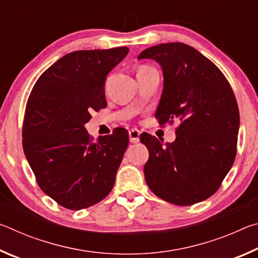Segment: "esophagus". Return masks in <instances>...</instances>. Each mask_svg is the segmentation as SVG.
I'll use <instances>...</instances> for the list:
<instances>
[{
	"label": "esophagus",
	"instance_id": "obj_1",
	"mask_svg": "<svg viewBox=\"0 0 258 258\" xmlns=\"http://www.w3.org/2000/svg\"><path fill=\"white\" fill-rule=\"evenodd\" d=\"M131 143H138L140 141V131L137 128H132L128 132Z\"/></svg>",
	"mask_w": 258,
	"mask_h": 258
}]
</instances>
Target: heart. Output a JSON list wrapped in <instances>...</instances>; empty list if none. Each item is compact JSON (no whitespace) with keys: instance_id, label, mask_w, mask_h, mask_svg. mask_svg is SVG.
Listing matches in <instances>:
<instances>
[{"instance_id":"b5f03b06","label":"heart","mask_w":258,"mask_h":258,"mask_svg":"<svg viewBox=\"0 0 258 258\" xmlns=\"http://www.w3.org/2000/svg\"><path fill=\"white\" fill-rule=\"evenodd\" d=\"M141 68H147V67H141ZM141 68H140V69H141Z\"/></svg>"}]
</instances>
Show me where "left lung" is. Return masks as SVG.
I'll return each instance as SVG.
<instances>
[{
	"label": "left lung",
	"instance_id": "1",
	"mask_svg": "<svg viewBox=\"0 0 258 258\" xmlns=\"http://www.w3.org/2000/svg\"><path fill=\"white\" fill-rule=\"evenodd\" d=\"M143 58L156 60L164 73L157 120L180 123L175 141L165 146L150 134L140 137L149 150L147 184L177 206L203 202L218 190L237 155L240 116L232 87L217 66L184 43L148 47Z\"/></svg>",
	"mask_w": 258,
	"mask_h": 258
}]
</instances>
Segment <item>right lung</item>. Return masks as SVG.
<instances>
[{
    "label": "right lung",
    "mask_w": 258,
    "mask_h": 258,
    "mask_svg": "<svg viewBox=\"0 0 258 258\" xmlns=\"http://www.w3.org/2000/svg\"><path fill=\"white\" fill-rule=\"evenodd\" d=\"M128 47L68 53L38 77L26 104L23 148L42 191L60 206L80 211L111 191L128 146L127 131L93 138L84 125L107 107L104 81Z\"/></svg>",
    "instance_id": "right-lung-1"
}]
</instances>
